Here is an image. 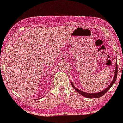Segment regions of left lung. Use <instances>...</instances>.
Masks as SVG:
<instances>
[{
    "instance_id": "left-lung-1",
    "label": "left lung",
    "mask_w": 123,
    "mask_h": 123,
    "mask_svg": "<svg viewBox=\"0 0 123 123\" xmlns=\"http://www.w3.org/2000/svg\"><path fill=\"white\" fill-rule=\"evenodd\" d=\"M117 71H118V67H117V63H116V69H115V74H114V77L113 78V80L112 81L111 83L110 84L108 87L106 89H105V90H104L103 91H100V92H97V93H87V92H83L82 91H81L79 89H78L77 88H75L74 85H73L72 82H71V85L72 86V87H74V89L76 90V91L78 93H79L81 95H82L83 96L85 97L86 98H99L100 97L103 96V95H105V94L107 92V91L109 90V89H110L111 86L113 85L114 83L115 82V81L116 80V78H117Z\"/></svg>"
}]
</instances>
